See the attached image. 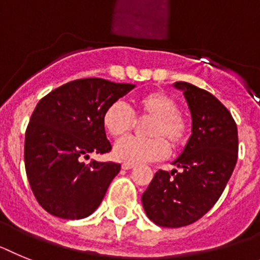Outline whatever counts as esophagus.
Returning a JSON list of instances; mask_svg holds the SVG:
<instances>
[{
  "instance_id": "esophagus-1",
  "label": "esophagus",
  "mask_w": 260,
  "mask_h": 260,
  "mask_svg": "<svg viewBox=\"0 0 260 260\" xmlns=\"http://www.w3.org/2000/svg\"><path fill=\"white\" fill-rule=\"evenodd\" d=\"M135 168V166H133V165H131V164H123L121 165V169H123V170H131V169H133Z\"/></svg>"
}]
</instances>
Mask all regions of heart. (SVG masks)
Instances as JSON below:
<instances>
[{"mask_svg":"<svg viewBox=\"0 0 260 260\" xmlns=\"http://www.w3.org/2000/svg\"><path fill=\"white\" fill-rule=\"evenodd\" d=\"M137 115L152 117L146 125L150 137H125L114 148L117 161L124 164H144L161 159L169 153V142L173 148L184 144L188 133L186 119L178 112V103L162 91H152L136 101ZM102 124L112 137L124 136L135 125V116L121 102L111 103L103 112ZM168 141L167 143L166 141Z\"/></svg>","mask_w":260,"mask_h":260,"instance_id":"1","label":"heart"}]
</instances>
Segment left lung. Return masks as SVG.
<instances>
[{
	"label": "left lung",
	"mask_w": 260,
	"mask_h": 260,
	"mask_svg": "<svg viewBox=\"0 0 260 260\" xmlns=\"http://www.w3.org/2000/svg\"><path fill=\"white\" fill-rule=\"evenodd\" d=\"M188 105L192 127L183 152L173 162L179 171L158 170L141 196L155 225L180 228L202 218L216 204L238 155V131L228 108L207 90L175 82Z\"/></svg>",
	"instance_id": "1"
}]
</instances>
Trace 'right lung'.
Here are the masks:
<instances>
[{"label":"right lung","mask_w":260,"mask_h":260,"mask_svg":"<svg viewBox=\"0 0 260 260\" xmlns=\"http://www.w3.org/2000/svg\"><path fill=\"white\" fill-rule=\"evenodd\" d=\"M132 89V83L82 78L40 99L26 131L24 165L36 200L52 216L80 220L102 203L120 165L82 158L111 150L103 112Z\"/></svg>","instance_id":"right-lung-1"}]
</instances>
